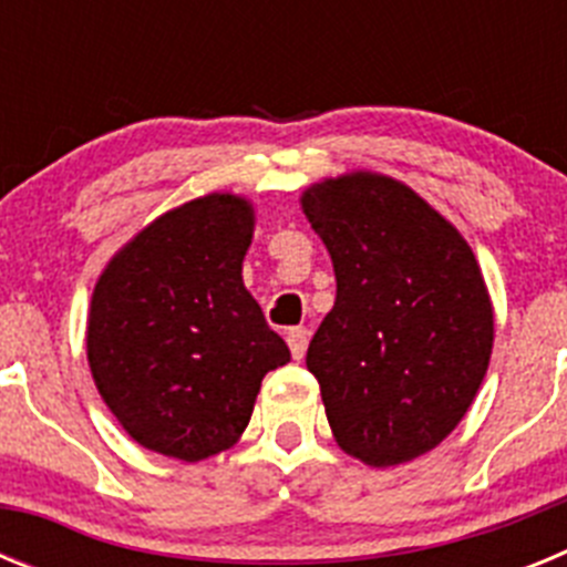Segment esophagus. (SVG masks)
<instances>
[{"label":"esophagus","mask_w":567,"mask_h":567,"mask_svg":"<svg viewBox=\"0 0 567 567\" xmlns=\"http://www.w3.org/2000/svg\"><path fill=\"white\" fill-rule=\"evenodd\" d=\"M287 343H289V352H292V358L303 360V354H307V346H309V329L307 327L289 329Z\"/></svg>","instance_id":"obj_1"}]
</instances>
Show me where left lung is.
Instances as JSON below:
<instances>
[{
  "instance_id": "left-lung-1",
  "label": "left lung",
  "mask_w": 567,
  "mask_h": 567,
  "mask_svg": "<svg viewBox=\"0 0 567 567\" xmlns=\"http://www.w3.org/2000/svg\"><path fill=\"white\" fill-rule=\"evenodd\" d=\"M332 255V312L307 369L334 440L374 468L432 452L468 412L494 312L463 235L405 184L352 173L300 198Z\"/></svg>"
}]
</instances>
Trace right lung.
Here are the masks:
<instances>
[{"mask_svg":"<svg viewBox=\"0 0 567 567\" xmlns=\"http://www.w3.org/2000/svg\"><path fill=\"white\" fill-rule=\"evenodd\" d=\"M252 224L238 195H204L142 229L99 278L90 372L150 452L198 463L229 449L264 374L289 363L240 280Z\"/></svg>","mask_w":567,"mask_h":567,"instance_id":"right-lung-1","label":"right lung"}]
</instances>
